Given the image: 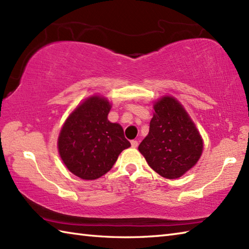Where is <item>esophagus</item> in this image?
<instances>
[{
    "label": "esophagus",
    "mask_w": 249,
    "mask_h": 249,
    "mask_svg": "<svg viewBox=\"0 0 249 249\" xmlns=\"http://www.w3.org/2000/svg\"><path fill=\"white\" fill-rule=\"evenodd\" d=\"M130 143H131V146H133V147H137V146H138V141H137V140H131L130 141Z\"/></svg>",
    "instance_id": "1"
}]
</instances>
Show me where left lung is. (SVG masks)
Masks as SVG:
<instances>
[{
  "label": "left lung",
  "instance_id": "8db88e82",
  "mask_svg": "<svg viewBox=\"0 0 249 249\" xmlns=\"http://www.w3.org/2000/svg\"><path fill=\"white\" fill-rule=\"evenodd\" d=\"M154 110L149 135L138 149L160 176L178 178L198 161L202 154V139L176 98L162 97L154 105Z\"/></svg>",
  "mask_w": 249,
  "mask_h": 249
}]
</instances>
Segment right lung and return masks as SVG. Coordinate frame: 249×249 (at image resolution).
Instances as JSON below:
<instances>
[{"label": "right lung", "mask_w": 249, "mask_h": 249, "mask_svg": "<svg viewBox=\"0 0 249 249\" xmlns=\"http://www.w3.org/2000/svg\"><path fill=\"white\" fill-rule=\"evenodd\" d=\"M111 109L104 97L92 96L78 106L63 125L57 147L68 170L95 179L113 167L120 153L130 146L122 126L108 121Z\"/></svg>", "instance_id": "1"}]
</instances>
